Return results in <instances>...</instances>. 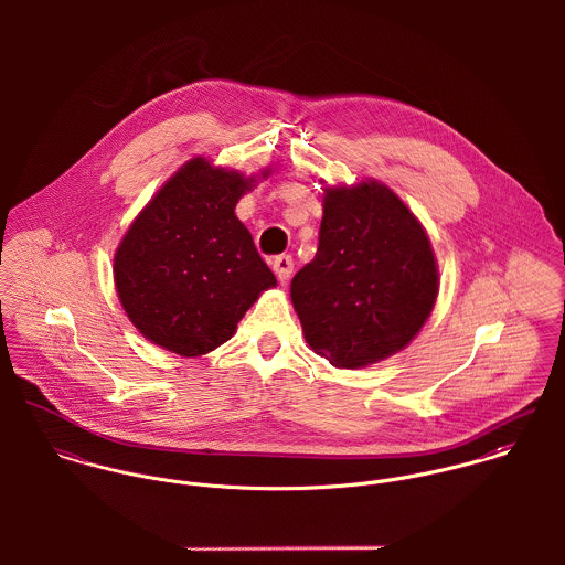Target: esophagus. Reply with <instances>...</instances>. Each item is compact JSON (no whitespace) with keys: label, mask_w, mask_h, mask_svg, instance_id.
I'll return each mask as SVG.
<instances>
[{"label":"esophagus","mask_w":565,"mask_h":565,"mask_svg":"<svg viewBox=\"0 0 565 565\" xmlns=\"http://www.w3.org/2000/svg\"><path fill=\"white\" fill-rule=\"evenodd\" d=\"M271 269H274V274L278 276L280 282H287L289 276L294 274V258H291L289 254L274 256V258H271Z\"/></svg>","instance_id":"1"}]
</instances>
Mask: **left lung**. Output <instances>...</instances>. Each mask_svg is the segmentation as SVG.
I'll use <instances>...</instances> for the list:
<instances>
[{"label": "left lung", "mask_w": 565, "mask_h": 565, "mask_svg": "<svg viewBox=\"0 0 565 565\" xmlns=\"http://www.w3.org/2000/svg\"><path fill=\"white\" fill-rule=\"evenodd\" d=\"M437 289L430 242L390 186L326 189L316 258L291 280L305 339L320 356L348 370L392 356L428 320Z\"/></svg>", "instance_id": "8db88e82"}]
</instances>
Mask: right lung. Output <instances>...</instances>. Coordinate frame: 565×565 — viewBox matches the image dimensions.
Wrapping results in <instances>:
<instances>
[{
    "label": "right lung",
    "instance_id": "obj_1",
    "mask_svg": "<svg viewBox=\"0 0 565 565\" xmlns=\"http://www.w3.org/2000/svg\"><path fill=\"white\" fill-rule=\"evenodd\" d=\"M254 178L193 159L139 213L115 254L124 311L143 337L200 356L228 341L276 276L235 206Z\"/></svg>",
    "mask_w": 565,
    "mask_h": 565
}]
</instances>
